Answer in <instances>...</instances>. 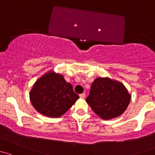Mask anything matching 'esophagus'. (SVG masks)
<instances>
[{
	"label": "esophagus",
	"instance_id": "esophagus-1",
	"mask_svg": "<svg viewBox=\"0 0 155 155\" xmlns=\"http://www.w3.org/2000/svg\"><path fill=\"white\" fill-rule=\"evenodd\" d=\"M80 98H85V96H86V94L85 93H82V94H80Z\"/></svg>",
	"mask_w": 155,
	"mask_h": 155
}]
</instances>
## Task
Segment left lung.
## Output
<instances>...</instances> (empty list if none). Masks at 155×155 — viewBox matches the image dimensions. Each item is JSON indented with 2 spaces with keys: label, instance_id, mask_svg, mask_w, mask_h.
<instances>
[{
  "label": "left lung",
  "instance_id": "1",
  "mask_svg": "<svg viewBox=\"0 0 155 155\" xmlns=\"http://www.w3.org/2000/svg\"><path fill=\"white\" fill-rule=\"evenodd\" d=\"M130 98L122 83L109 78H98L92 84L86 101L99 117L108 120L125 112Z\"/></svg>",
  "mask_w": 155,
  "mask_h": 155
}]
</instances>
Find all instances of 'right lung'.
Wrapping results in <instances>:
<instances>
[{
	"mask_svg": "<svg viewBox=\"0 0 155 155\" xmlns=\"http://www.w3.org/2000/svg\"><path fill=\"white\" fill-rule=\"evenodd\" d=\"M33 107L48 117H60L79 98L62 74L48 71L33 85L30 92Z\"/></svg>",
	"mask_w": 155,
	"mask_h": 155,
	"instance_id": "obj_1",
	"label": "right lung"
}]
</instances>
